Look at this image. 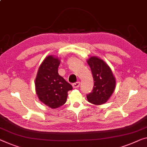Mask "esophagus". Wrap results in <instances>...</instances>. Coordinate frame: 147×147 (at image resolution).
I'll return each mask as SVG.
<instances>
[{
  "label": "esophagus",
  "instance_id": "obj_1",
  "mask_svg": "<svg viewBox=\"0 0 147 147\" xmlns=\"http://www.w3.org/2000/svg\"><path fill=\"white\" fill-rule=\"evenodd\" d=\"M80 81H78V82L73 83V84H72V86H73L74 88H78L79 87V86H80Z\"/></svg>",
  "mask_w": 147,
  "mask_h": 147
}]
</instances>
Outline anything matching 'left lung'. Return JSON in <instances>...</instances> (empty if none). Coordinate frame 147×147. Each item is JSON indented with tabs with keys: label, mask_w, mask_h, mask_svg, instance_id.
I'll use <instances>...</instances> for the list:
<instances>
[{
	"label": "left lung",
	"mask_w": 147,
	"mask_h": 147,
	"mask_svg": "<svg viewBox=\"0 0 147 147\" xmlns=\"http://www.w3.org/2000/svg\"><path fill=\"white\" fill-rule=\"evenodd\" d=\"M87 63L91 69L94 87L92 91L87 94V98L94 105H102L114 91L115 78L110 67L100 58L92 56L89 58Z\"/></svg>",
	"instance_id": "obj_1"
}]
</instances>
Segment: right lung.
Listing matches in <instances>:
<instances>
[{
	"label": "right lung",
	"mask_w": 147,
	"mask_h": 147,
	"mask_svg": "<svg viewBox=\"0 0 147 147\" xmlns=\"http://www.w3.org/2000/svg\"><path fill=\"white\" fill-rule=\"evenodd\" d=\"M58 58L49 56L40 64L35 79L36 92L39 100L51 108L66 102L67 92L73 87L58 74Z\"/></svg>",
	"instance_id": "obj_1"
}]
</instances>
